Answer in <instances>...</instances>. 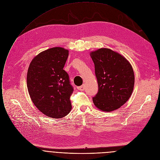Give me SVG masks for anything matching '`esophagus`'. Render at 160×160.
<instances>
[{
    "label": "esophagus",
    "instance_id": "esophagus-1",
    "mask_svg": "<svg viewBox=\"0 0 160 160\" xmlns=\"http://www.w3.org/2000/svg\"><path fill=\"white\" fill-rule=\"evenodd\" d=\"M78 89L79 90H80V91H84V89H85V86H84V85H82V86H81L78 87Z\"/></svg>",
    "mask_w": 160,
    "mask_h": 160
}]
</instances>
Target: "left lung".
Instances as JSON below:
<instances>
[{"mask_svg": "<svg viewBox=\"0 0 160 160\" xmlns=\"http://www.w3.org/2000/svg\"><path fill=\"white\" fill-rule=\"evenodd\" d=\"M94 62L98 91L92 101L98 109L112 112L129 99L134 86V73L130 62L120 53L102 48L90 53Z\"/></svg>", "mask_w": 160, "mask_h": 160, "instance_id": "1", "label": "left lung"}]
</instances>
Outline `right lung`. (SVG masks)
Masks as SVG:
<instances>
[{"label": "right lung", "instance_id": "right-lung-1", "mask_svg": "<svg viewBox=\"0 0 160 160\" xmlns=\"http://www.w3.org/2000/svg\"><path fill=\"white\" fill-rule=\"evenodd\" d=\"M69 50L53 47L42 52L31 60L27 73V87L36 107L45 115L60 118L71 110L73 88L63 67Z\"/></svg>", "mask_w": 160, "mask_h": 160}]
</instances>
